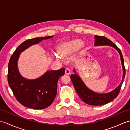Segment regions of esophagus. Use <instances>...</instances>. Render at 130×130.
Wrapping results in <instances>:
<instances>
[{
	"label": "esophagus",
	"instance_id": "1",
	"mask_svg": "<svg viewBox=\"0 0 130 130\" xmlns=\"http://www.w3.org/2000/svg\"><path fill=\"white\" fill-rule=\"evenodd\" d=\"M65 72V74H67V75H69L70 74V70L68 68H66Z\"/></svg>",
	"mask_w": 130,
	"mask_h": 130
}]
</instances>
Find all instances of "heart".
Masks as SVG:
<instances>
[{
	"label": "heart",
	"instance_id": "b5f03b06",
	"mask_svg": "<svg viewBox=\"0 0 130 130\" xmlns=\"http://www.w3.org/2000/svg\"><path fill=\"white\" fill-rule=\"evenodd\" d=\"M82 46L83 42L80 40H74L68 41L60 45L59 48V54L61 57H67ZM54 55L57 60H60L61 59V57L59 55L54 54Z\"/></svg>",
	"mask_w": 130,
	"mask_h": 130
}]
</instances>
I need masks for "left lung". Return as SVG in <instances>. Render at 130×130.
Listing matches in <instances>:
<instances>
[{"label":"left lung","instance_id":"obj_1","mask_svg":"<svg viewBox=\"0 0 130 130\" xmlns=\"http://www.w3.org/2000/svg\"><path fill=\"white\" fill-rule=\"evenodd\" d=\"M95 46H101V45H108L111 46L113 47L116 48L119 52L121 57V62L123 68V79L122 80L120 85L116 89H115L111 92L106 93V94H98L93 92V91L85 86L84 83L82 81L80 77L76 74H71L70 75V78L75 88V90L77 93L80 96L82 100L85 103L92 106H101V105L106 104L109 103L112 101L113 99L118 96L119 94L121 87L123 83L124 78L125 77L126 70L125 65H124L123 58L120 49L113 43L111 40L108 39L107 38L101 36H95ZM74 72L75 73V71L74 70Z\"/></svg>","mask_w":130,"mask_h":130}]
</instances>
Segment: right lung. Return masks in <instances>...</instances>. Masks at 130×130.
Wrapping results in <instances>:
<instances>
[{"label": "right lung", "mask_w": 130, "mask_h": 130, "mask_svg": "<svg viewBox=\"0 0 130 130\" xmlns=\"http://www.w3.org/2000/svg\"><path fill=\"white\" fill-rule=\"evenodd\" d=\"M52 37H36L25 41L13 52L8 63V82L10 89L17 100L29 108L42 109L50 106L56 97L58 80L64 75L65 69L48 71L39 78L27 80L19 73L17 60L24 50Z\"/></svg>", "instance_id": "right-lung-1"}]
</instances>
